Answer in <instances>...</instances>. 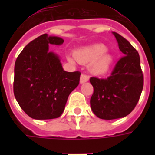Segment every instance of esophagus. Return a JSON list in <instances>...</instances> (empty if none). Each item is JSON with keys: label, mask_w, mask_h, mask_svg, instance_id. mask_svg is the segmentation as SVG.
I'll use <instances>...</instances> for the list:
<instances>
[{"label": "esophagus", "mask_w": 155, "mask_h": 155, "mask_svg": "<svg viewBox=\"0 0 155 155\" xmlns=\"http://www.w3.org/2000/svg\"><path fill=\"white\" fill-rule=\"evenodd\" d=\"M89 81V76L86 75V74H82L81 75V80H80V82H81V84H84L85 82H87Z\"/></svg>", "instance_id": "esophagus-1"}]
</instances>
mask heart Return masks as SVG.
<instances>
[{"label": "heart", "instance_id": "heart-1", "mask_svg": "<svg viewBox=\"0 0 155 155\" xmlns=\"http://www.w3.org/2000/svg\"><path fill=\"white\" fill-rule=\"evenodd\" d=\"M74 57L82 64L90 63V70L95 74H104L110 71L113 56L106 51V46L102 44H94L82 47L74 51ZM73 61L72 58H69Z\"/></svg>", "mask_w": 155, "mask_h": 155}]
</instances>
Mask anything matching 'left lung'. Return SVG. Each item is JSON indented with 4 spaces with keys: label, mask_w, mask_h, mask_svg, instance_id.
<instances>
[{
    "label": "left lung",
    "mask_w": 155,
    "mask_h": 155,
    "mask_svg": "<svg viewBox=\"0 0 155 155\" xmlns=\"http://www.w3.org/2000/svg\"><path fill=\"white\" fill-rule=\"evenodd\" d=\"M124 55L117 62L107 79L91 77L94 93L91 107L102 120H114L130 114L140 100L143 86V72L138 51L126 39L113 32Z\"/></svg>",
    "instance_id": "obj_1"
}]
</instances>
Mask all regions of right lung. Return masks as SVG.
<instances>
[{
  "mask_svg": "<svg viewBox=\"0 0 155 155\" xmlns=\"http://www.w3.org/2000/svg\"><path fill=\"white\" fill-rule=\"evenodd\" d=\"M43 34L26 45L15 63L14 94L23 110L35 120H51L63 113L69 95L80 83L81 72L64 71L49 45L63 44Z\"/></svg>",
  "mask_w": 155,
  "mask_h": 155,
  "instance_id": "obj_1",
  "label": "right lung"
}]
</instances>
